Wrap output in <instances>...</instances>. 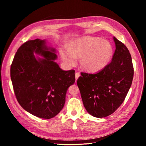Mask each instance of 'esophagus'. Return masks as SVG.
I'll return each mask as SVG.
<instances>
[{
    "label": "esophagus",
    "instance_id": "1",
    "mask_svg": "<svg viewBox=\"0 0 146 146\" xmlns=\"http://www.w3.org/2000/svg\"><path fill=\"white\" fill-rule=\"evenodd\" d=\"M80 76V74H79L78 72H77V73H76V80H77V79L78 78V77Z\"/></svg>",
    "mask_w": 146,
    "mask_h": 146
}]
</instances>
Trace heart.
I'll use <instances>...</instances> for the list:
<instances>
[{"mask_svg": "<svg viewBox=\"0 0 146 146\" xmlns=\"http://www.w3.org/2000/svg\"><path fill=\"white\" fill-rule=\"evenodd\" d=\"M113 48L107 40L98 37L84 36L72 39L68 43V48L60 52L61 59L69 67L75 66L81 58V68L91 73L98 72L110 63Z\"/></svg>", "mask_w": 146, "mask_h": 146, "instance_id": "heart-1", "label": "heart"}]
</instances>
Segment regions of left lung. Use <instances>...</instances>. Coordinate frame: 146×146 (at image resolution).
Listing matches in <instances>:
<instances>
[{
    "instance_id": "left-lung-1",
    "label": "left lung",
    "mask_w": 146,
    "mask_h": 146,
    "mask_svg": "<svg viewBox=\"0 0 146 146\" xmlns=\"http://www.w3.org/2000/svg\"><path fill=\"white\" fill-rule=\"evenodd\" d=\"M116 50L111 62L96 74L81 73L77 80L83 104L96 117H105L120 107L133 78L131 55L122 42L113 37Z\"/></svg>"
}]
</instances>
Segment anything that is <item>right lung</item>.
Here are the masks:
<instances>
[{"mask_svg":"<svg viewBox=\"0 0 146 146\" xmlns=\"http://www.w3.org/2000/svg\"><path fill=\"white\" fill-rule=\"evenodd\" d=\"M56 49L46 39L23 44L15 55L10 76L16 99L25 111L51 119L64 107L66 92L75 83V70H63L55 62Z\"/></svg>","mask_w":146,"mask_h":146,"instance_id":"right-lung-1","label":"right lung"}]
</instances>
